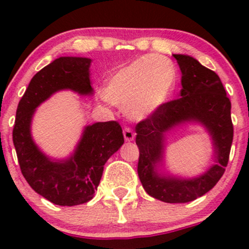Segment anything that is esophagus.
<instances>
[{"instance_id": "1", "label": "esophagus", "mask_w": 249, "mask_h": 249, "mask_svg": "<svg viewBox=\"0 0 249 249\" xmlns=\"http://www.w3.org/2000/svg\"><path fill=\"white\" fill-rule=\"evenodd\" d=\"M123 134H124L125 141H127V142H130V141H132L135 139V132L132 131L131 127H129V126L124 127V131H123Z\"/></svg>"}]
</instances>
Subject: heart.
Returning a JSON list of instances; mask_svg holds the SVG:
<instances>
[{
    "mask_svg": "<svg viewBox=\"0 0 249 249\" xmlns=\"http://www.w3.org/2000/svg\"><path fill=\"white\" fill-rule=\"evenodd\" d=\"M175 82L171 60L147 55L115 72L105 85L104 96L110 104L126 108L131 118L142 119L166 102Z\"/></svg>",
    "mask_w": 249,
    "mask_h": 249,
    "instance_id": "heart-1",
    "label": "heart"
}]
</instances>
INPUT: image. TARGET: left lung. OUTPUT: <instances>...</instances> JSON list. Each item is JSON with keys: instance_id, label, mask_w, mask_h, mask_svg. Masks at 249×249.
<instances>
[{"instance_id": "left-lung-1", "label": "left lung", "mask_w": 249, "mask_h": 249, "mask_svg": "<svg viewBox=\"0 0 249 249\" xmlns=\"http://www.w3.org/2000/svg\"><path fill=\"white\" fill-rule=\"evenodd\" d=\"M182 71L179 99L165 102L136 125L140 150L137 172L145 192L154 199L169 203L189 202L210 192L224 175L233 137L231 102L220 78L188 55L175 54ZM184 121H199L213 140L216 165L192 180L159 176L156 164L163 154L164 134Z\"/></svg>"}]
</instances>
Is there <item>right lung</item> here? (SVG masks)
<instances>
[{"mask_svg": "<svg viewBox=\"0 0 249 249\" xmlns=\"http://www.w3.org/2000/svg\"><path fill=\"white\" fill-rule=\"evenodd\" d=\"M90 62L87 57L54 60L35 74L17 108L13 143L22 176L35 192L59 206L80 205L91 200L101 180L104 165L124 143L122 126L115 120L85 127L73 155L62 161L46 157L32 141V115L50 95L61 89L91 94Z\"/></svg>", "mask_w": 249, "mask_h": 249, "instance_id": "1", "label": "right lung"}]
</instances>
